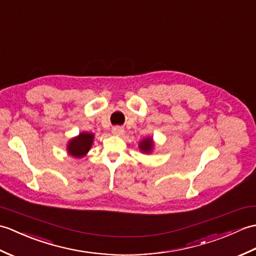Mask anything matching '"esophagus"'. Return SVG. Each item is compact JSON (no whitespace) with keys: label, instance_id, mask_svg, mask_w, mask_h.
Instances as JSON below:
<instances>
[{"label":"esophagus","instance_id":"34e87169","mask_svg":"<svg viewBox=\"0 0 256 256\" xmlns=\"http://www.w3.org/2000/svg\"><path fill=\"white\" fill-rule=\"evenodd\" d=\"M112 134H115V136H122V134H124V128H122V127L116 126V127L112 128Z\"/></svg>","mask_w":256,"mask_h":256}]
</instances>
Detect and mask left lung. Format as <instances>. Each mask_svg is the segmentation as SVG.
<instances>
[{
	"label": "left lung",
	"instance_id": "1",
	"mask_svg": "<svg viewBox=\"0 0 256 256\" xmlns=\"http://www.w3.org/2000/svg\"><path fill=\"white\" fill-rule=\"evenodd\" d=\"M139 150L141 151V153H146V154H150V153L154 149V140H153L152 137L150 136H148V137L144 138L142 140L140 141L139 144Z\"/></svg>",
	"mask_w": 256,
	"mask_h": 256
}]
</instances>
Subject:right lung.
Masks as SVG:
<instances>
[{"mask_svg": "<svg viewBox=\"0 0 256 256\" xmlns=\"http://www.w3.org/2000/svg\"><path fill=\"white\" fill-rule=\"evenodd\" d=\"M94 142V134L82 132L76 137L71 138L66 144V152L72 158H81L90 150Z\"/></svg>", "mask_w": 256, "mask_h": 256, "instance_id": "right-lung-1", "label": "right lung"}]
</instances>
